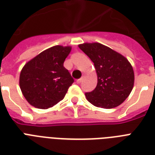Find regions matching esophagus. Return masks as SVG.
<instances>
[{"instance_id": "34e87169", "label": "esophagus", "mask_w": 155, "mask_h": 155, "mask_svg": "<svg viewBox=\"0 0 155 155\" xmlns=\"http://www.w3.org/2000/svg\"><path fill=\"white\" fill-rule=\"evenodd\" d=\"M82 81H83V78H80V79H79V80H76V83H77V84H80V83L82 82Z\"/></svg>"}]
</instances>
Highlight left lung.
<instances>
[{
	"label": "left lung",
	"instance_id": "1",
	"mask_svg": "<svg viewBox=\"0 0 155 155\" xmlns=\"http://www.w3.org/2000/svg\"><path fill=\"white\" fill-rule=\"evenodd\" d=\"M94 63L97 85L85 96L93 105L103 108L117 107L130 96L134 84L132 65L125 56L99 42L79 45Z\"/></svg>",
	"mask_w": 155,
	"mask_h": 155
}]
</instances>
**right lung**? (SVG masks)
Here are the masks:
<instances>
[{"mask_svg":"<svg viewBox=\"0 0 155 155\" xmlns=\"http://www.w3.org/2000/svg\"><path fill=\"white\" fill-rule=\"evenodd\" d=\"M70 46H54L25 63L20 73L19 85L30 104L38 108H51L64 98L73 78L63 67Z\"/></svg>","mask_w":155,"mask_h":155,"instance_id":"right-lung-1","label":"right lung"}]
</instances>
